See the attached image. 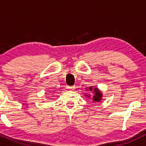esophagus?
Masks as SVG:
<instances>
[{
  "instance_id": "1",
  "label": "esophagus",
  "mask_w": 146,
  "mask_h": 146,
  "mask_svg": "<svg viewBox=\"0 0 146 146\" xmlns=\"http://www.w3.org/2000/svg\"><path fill=\"white\" fill-rule=\"evenodd\" d=\"M66 88H67V89H69V90H75V86H66Z\"/></svg>"
}]
</instances>
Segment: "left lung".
Instances as JSON below:
<instances>
[{"instance_id": "left-lung-1", "label": "left lung", "mask_w": 146, "mask_h": 146, "mask_svg": "<svg viewBox=\"0 0 146 146\" xmlns=\"http://www.w3.org/2000/svg\"><path fill=\"white\" fill-rule=\"evenodd\" d=\"M87 91H92L93 93V96L92 97V100L93 102H100L102 100V98H103V94H102V91L100 90L98 87H94L93 88V86H89L88 88H86ZM85 97L88 98H90V95L89 94H85Z\"/></svg>"}]
</instances>
